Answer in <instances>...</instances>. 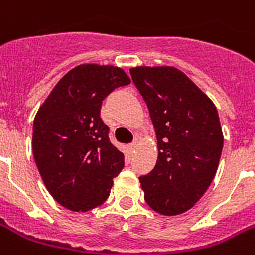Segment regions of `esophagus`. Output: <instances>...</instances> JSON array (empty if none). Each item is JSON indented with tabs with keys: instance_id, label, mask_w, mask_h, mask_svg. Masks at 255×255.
Wrapping results in <instances>:
<instances>
[{
	"instance_id": "esophagus-1",
	"label": "esophagus",
	"mask_w": 255,
	"mask_h": 255,
	"mask_svg": "<svg viewBox=\"0 0 255 255\" xmlns=\"http://www.w3.org/2000/svg\"><path fill=\"white\" fill-rule=\"evenodd\" d=\"M136 145H137V144H136V142H133V144H131V145L128 146V149H129V150H134V149H136Z\"/></svg>"
}]
</instances>
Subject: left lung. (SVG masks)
Here are the masks:
<instances>
[{
    "label": "left lung",
    "instance_id": "left-lung-1",
    "mask_svg": "<svg viewBox=\"0 0 255 255\" xmlns=\"http://www.w3.org/2000/svg\"><path fill=\"white\" fill-rule=\"evenodd\" d=\"M133 84L146 102L156 129V166L140 177L144 199L165 216L183 214L210 187L224 136L216 106L182 70L134 67Z\"/></svg>",
    "mask_w": 255,
    "mask_h": 255
}]
</instances>
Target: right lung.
<instances>
[{"instance_id": "obj_1", "label": "right lung", "mask_w": 255, "mask_h": 255, "mask_svg": "<svg viewBox=\"0 0 255 255\" xmlns=\"http://www.w3.org/2000/svg\"><path fill=\"white\" fill-rule=\"evenodd\" d=\"M128 84L122 68L81 64L56 84L35 115V162L49 194L68 210L103 204L123 169V153L110 142L99 113L103 99Z\"/></svg>"}]
</instances>
